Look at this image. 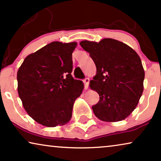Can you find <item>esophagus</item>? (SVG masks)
<instances>
[{"mask_svg": "<svg viewBox=\"0 0 161 161\" xmlns=\"http://www.w3.org/2000/svg\"><path fill=\"white\" fill-rule=\"evenodd\" d=\"M83 83H84V86H85V87H84V89L86 90L87 89H88V86H89V78H85L84 80H83Z\"/></svg>", "mask_w": 161, "mask_h": 161, "instance_id": "34e87169", "label": "esophagus"}]
</instances>
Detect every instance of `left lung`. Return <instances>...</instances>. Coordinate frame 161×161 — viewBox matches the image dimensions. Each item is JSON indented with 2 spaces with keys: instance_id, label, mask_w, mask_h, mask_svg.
Returning <instances> with one entry per match:
<instances>
[{
  "instance_id": "8db88e82",
  "label": "left lung",
  "mask_w": 161,
  "mask_h": 161,
  "mask_svg": "<svg viewBox=\"0 0 161 161\" xmlns=\"http://www.w3.org/2000/svg\"><path fill=\"white\" fill-rule=\"evenodd\" d=\"M80 45L97 67L89 84L100 95L99 102L92 106L94 115L109 122L126 119L144 91V70L139 56L130 46L114 39L99 42L84 40Z\"/></svg>"
}]
</instances>
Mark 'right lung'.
I'll return each instance as SVG.
<instances>
[{"instance_id": "right-lung-1", "label": "right lung", "mask_w": 161, "mask_h": 161, "mask_svg": "<svg viewBox=\"0 0 161 161\" xmlns=\"http://www.w3.org/2000/svg\"><path fill=\"white\" fill-rule=\"evenodd\" d=\"M76 46L75 42H53L28 55L17 71L19 98L39 124L53 127L67 124L72 117L75 101L84 88L71 75Z\"/></svg>"}]
</instances>
